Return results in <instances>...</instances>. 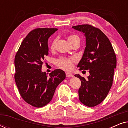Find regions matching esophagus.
<instances>
[{
    "label": "esophagus",
    "instance_id": "34e87169",
    "mask_svg": "<svg viewBox=\"0 0 128 128\" xmlns=\"http://www.w3.org/2000/svg\"><path fill=\"white\" fill-rule=\"evenodd\" d=\"M66 76L67 78H73V75L70 73H66Z\"/></svg>",
    "mask_w": 128,
    "mask_h": 128
}]
</instances>
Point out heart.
Segmentation results:
<instances>
[{
	"mask_svg": "<svg viewBox=\"0 0 128 128\" xmlns=\"http://www.w3.org/2000/svg\"><path fill=\"white\" fill-rule=\"evenodd\" d=\"M68 40L72 45L76 41H80V38L78 36L74 34H72L68 36ZM56 40L54 39L50 42V48L51 50H54L55 49ZM76 62V59L74 58H66L60 57L55 61V64L58 67L65 70H70L72 69L74 64Z\"/></svg>",
	"mask_w": 128,
	"mask_h": 128,
	"instance_id": "1",
	"label": "heart"
}]
</instances>
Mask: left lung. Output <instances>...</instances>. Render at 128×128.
Masks as SVG:
<instances>
[{
  "label": "left lung",
  "instance_id": "left-lung-1",
  "mask_svg": "<svg viewBox=\"0 0 128 128\" xmlns=\"http://www.w3.org/2000/svg\"><path fill=\"white\" fill-rule=\"evenodd\" d=\"M72 28L83 32L86 39V47L78 67L90 72L87 79L75 75L82 82L79 100L85 106L94 107L104 100L112 86L116 55L110 40L99 28L89 24Z\"/></svg>",
  "mask_w": 128,
  "mask_h": 128
}]
</instances>
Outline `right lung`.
<instances>
[{"label": "right lung", "mask_w": 128, "mask_h": 128, "mask_svg": "<svg viewBox=\"0 0 128 128\" xmlns=\"http://www.w3.org/2000/svg\"><path fill=\"white\" fill-rule=\"evenodd\" d=\"M57 28H36L22 42L15 56L14 78L22 99L34 107H43L52 100L56 88L66 78L64 71L56 69L50 73L41 68L48 55V40Z\"/></svg>", "instance_id": "add662e5"}]
</instances>
